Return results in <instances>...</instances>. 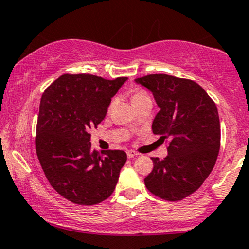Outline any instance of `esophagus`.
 Wrapping results in <instances>:
<instances>
[{
  "label": "esophagus",
  "mask_w": 249,
  "mask_h": 249,
  "mask_svg": "<svg viewBox=\"0 0 249 249\" xmlns=\"http://www.w3.org/2000/svg\"><path fill=\"white\" fill-rule=\"evenodd\" d=\"M126 153H127V158L128 159H132V158H134V157L138 156V153H137L136 151H133V150H128Z\"/></svg>",
  "instance_id": "34e87169"
}]
</instances>
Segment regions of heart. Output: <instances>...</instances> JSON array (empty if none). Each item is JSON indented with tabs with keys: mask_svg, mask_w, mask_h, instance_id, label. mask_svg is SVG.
<instances>
[{
	"mask_svg": "<svg viewBox=\"0 0 249 249\" xmlns=\"http://www.w3.org/2000/svg\"><path fill=\"white\" fill-rule=\"evenodd\" d=\"M142 97H147V93L142 90H136L132 93V102L138 101V99L142 98Z\"/></svg>",
	"mask_w": 249,
	"mask_h": 249,
	"instance_id": "b5f03b06",
	"label": "heart"
}]
</instances>
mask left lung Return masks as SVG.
Wrapping results in <instances>:
<instances>
[{
    "mask_svg": "<svg viewBox=\"0 0 249 249\" xmlns=\"http://www.w3.org/2000/svg\"><path fill=\"white\" fill-rule=\"evenodd\" d=\"M136 83L153 93L160 110L152 123L154 134L170 139L167 156L152 158L144 179L154 196L178 201L196 192L212 172L220 148V121L213 99L191 79L154 73Z\"/></svg>",
    "mask_w": 249,
    "mask_h": 249,
    "instance_id": "obj_1",
    "label": "left lung"
}]
</instances>
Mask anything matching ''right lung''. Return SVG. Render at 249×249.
Here are the masks:
<instances>
[{"mask_svg":"<svg viewBox=\"0 0 249 249\" xmlns=\"http://www.w3.org/2000/svg\"><path fill=\"white\" fill-rule=\"evenodd\" d=\"M126 77L65 73L45 89L36 126V153L50 185L77 205H96L115 191L124 151L92 150L90 130L105 118Z\"/></svg>","mask_w":249,"mask_h":249,"instance_id":"obj_1","label":"right lung"}]
</instances>
